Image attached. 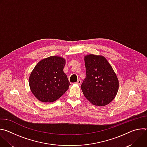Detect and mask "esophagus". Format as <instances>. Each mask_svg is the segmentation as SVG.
Wrapping results in <instances>:
<instances>
[{"instance_id": "1", "label": "esophagus", "mask_w": 147, "mask_h": 147, "mask_svg": "<svg viewBox=\"0 0 147 147\" xmlns=\"http://www.w3.org/2000/svg\"><path fill=\"white\" fill-rule=\"evenodd\" d=\"M76 84H78V85H80L81 84V81L80 80H78L76 82Z\"/></svg>"}]
</instances>
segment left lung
Returning <instances> with one entry per match:
<instances>
[{"mask_svg":"<svg viewBox=\"0 0 147 147\" xmlns=\"http://www.w3.org/2000/svg\"><path fill=\"white\" fill-rule=\"evenodd\" d=\"M84 60L86 77L81 86L82 92L94 105H107L117 93V77L103 56L89 55L85 56Z\"/></svg>","mask_w":147,"mask_h":147,"instance_id":"8db88e82","label":"left lung"}]
</instances>
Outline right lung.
<instances>
[{
    "label": "right lung",
    "instance_id": "1",
    "mask_svg": "<svg viewBox=\"0 0 147 147\" xmlns=\"http://www.w3.org/2000/svg\"><path fill=\"white\" fill-rule=\"evenodd\" d=\"M65 60L50 56L40 60L29 77V85L34 96L42 102H52L63 95L70 83L63 72Z\"/></svg>",
    "mask_w": 147,
    "mask_h": 147
}]
</instances>
